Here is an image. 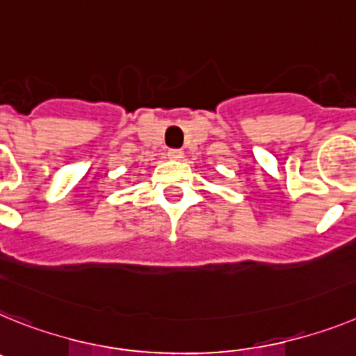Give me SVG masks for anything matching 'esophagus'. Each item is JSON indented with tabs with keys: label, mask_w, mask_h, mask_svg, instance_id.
Wrapping results in <instances>:
<instances>
[{
	"label": "esophagus",
	"mask_w": 356,
	"mask_h": 356,
	"mask_svg": "<svg viewBox=\"0 0 356 356\" xmlns=\"http://www.w3.org/2000/svg\"><path fill=\"white\" fill-rule=\"evenodd\" d=\"M167 156L171 158V160H181V158H184V151H181V149H169V151H167Z\"/></svg>",
	"instance_id": "34e87169"
}]
</instances>
